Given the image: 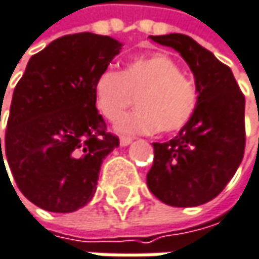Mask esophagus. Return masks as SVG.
I'll return each mask as SVG.
<instances>
[{
	"instance_id": "esophagus-1",
	"label": "esophagus",
	"mask_w": 259,
	"mask_h": 259,
	"mask_svg": "<svg viewBox=\"0 0 259 259\" xmlns=\"http://www.w3.org/2000/svg\"><path fill=\"white\" fill-rule=\"evenodd\" d=\"M132 144V138H126V136H121L120 138V145L121 147H127Z\"/></svg>"
}]
</instances>
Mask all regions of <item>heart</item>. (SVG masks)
<instances>
[{
    "instance_id": "obj_1",
    "label": "heart",
    "mask_w": 259,
    "mask_h": 259,
    "mask_svg": "<svg viewBox=\"0 0 259 259\" xmlns=\"http://www.w3.org/2000/svg\"><path fill=\"white\" fill-rule=\"evenodd\" d=\"M93 95L96 108L109 121H117L132 104V96H138V111L117 124V130L126 135L177 132L190 121L199 102L194 82L164 53L133 58L123 72L102 71L95 80Z\"/></svg>"
}]
</instances>
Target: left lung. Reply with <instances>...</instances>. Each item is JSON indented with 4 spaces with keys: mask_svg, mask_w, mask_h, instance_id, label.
Masks as SVG:
<instances>
[{
    "mask_svg": "<svg viewBox=\"0 0 259 259\" xmlns=\"http://www.w3.org/2000/svg\"><path fill=\"white\" fill-rule=\"evenodd\" d=\"M177 50L190 66L199 93L190 121L169 142H154L150 191L175 207L215 199L234 177L245 153V96L231 69L184 34L150 36Z\"/></svg>",
    "mask_w": 259,
    "mask_h": 259,
    "instance_id": "8db88e82",
    "label": "left lung"
}]
</instances>
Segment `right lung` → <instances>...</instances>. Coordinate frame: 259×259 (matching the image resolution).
<instances>
[{"label": "right lung", "mask_w": 259, "mask_h": 259, "mask_svg": "<svg viewBox=\"0 0 259 259\" xmlns=\"http://www.w3.org/2000/svg\"><path fill=\"white\" fill-rule=\"evenodd\" d=\"M121 47L92 32L58 38L29 59L14 89L0 166L4 154L22 194L44 210L85 206L104 158L120 144L106 133L93 84Z\"/></svg>", "instance_id": "obj_1"}]
</instances>
